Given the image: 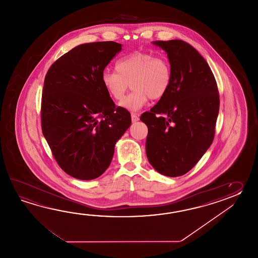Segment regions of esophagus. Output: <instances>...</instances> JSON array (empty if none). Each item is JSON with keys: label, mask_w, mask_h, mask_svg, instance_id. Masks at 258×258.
Wrapping results in <instances>:
<instances>
[{"label": "esophagus", "mask_w": 258, "mask_h": 258, "mask_svg": "<svg viewBox=\"0 0 258 258\" xmlns=\"http://www.w3.org/2000/svg\"><path fill=\"white\" fill-rule=\"evenodd\" d=\"M131 118L133 122H137V121H139V118H138V116L136 113H132Z\"/></svg>", "instance_id": "34e87169"}]
</instances>
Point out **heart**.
<instances>
[{
  "mask_svg": "<svg viewBox=\"0 0 258 258\" xmlns=\"http://www.w3.org/2000/svg\"><path fill=\"white\" fill-rule=\"evenodd\" d=\"M116 70L103 71L102 85L112 99L119 100L130 84L133 91L119 103L130 111L140 110L149 99H161L170 88V63L148 52L135 51L122 57L117 61Z\"/></svg>",
  "mask_w": 258,
  "mask_h": 258,
  "instance_id": "heart-1",
  "label": "heart"
}]
</instances>
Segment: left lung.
I'll use <instances>...</instances> for the list:
<instances>
[{"instance_id": "obj_1", "label": "left lung", "mask_w": 258, "mask_h": 258, "mask_svg": "<svg viewBox=\"0 0 258 258\" xmlns=\"http://www.w3.org/2000/svg\"><path fill=\"white\" fill-rule=\"evenodd\" d=\"M166 51L171 81L167 93L140 120L147 124L146 152L160 174L187 173L213 142L219 115L217 83L208 62L180 39L153 41Z\"/></svg>"}]
</instances>
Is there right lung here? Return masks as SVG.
Segmentation results:
<instances>
[{
    "label": "right lung",
    "mask_w": 258,
    "mask_h": 258,
    "mask_svg": "<svg viewBox=\"0 0 258 258\" xmlns=\"http://www.w3.org/2000/svg\"><path fill=\"white\" fill-rule=\"evenodd\" d=\"M121 44L78 45L49 67L44 80L41 127L60 168L83 181L98 178L110 166L115 144L131 125L102 85L105 67Z\"/></svg>",
    "instance_id": "obj_1"
}]
</instances>
